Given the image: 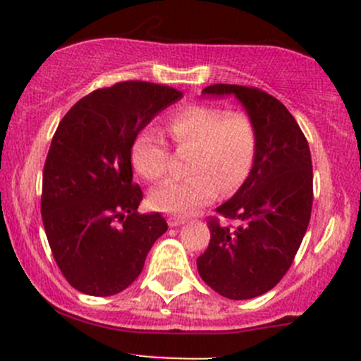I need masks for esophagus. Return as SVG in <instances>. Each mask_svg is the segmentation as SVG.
<instances>
[{
	"label": "esophagus",
	"instance_id": "obj_1",
	"mask_svg": "<svg viewBox=\"0 0 361 361\" xmlns=\"http://www.w3.org/2000/svg\"><path fill=\"white\" fill-rule=\"evenodd\" d=\"M167 221H169L171 227H178V225L185 224V221H187V218L180 216V214H171V216L167 218Z\"/></svg>",
	"mask_w": 361,
	"mask_h": 361
}]
</instances>
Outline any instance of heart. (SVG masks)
I'll return each mask as SVG.
<instances>
[{
    "instance_id": "obj_1",
    "label": "heart",
    "mask_w": 361,
    "mask_h": 361,
    "mask_svg": "<svg viewBox=\"0 0 361 361\" xmlns=\"http://www.w3.org/2000/svg\"><path fill=\"white\" fill-rule=\"evenodd\" d=\"M166 129L180 148H195L192 176L171 178L152 192L155 207L188 214L232 194L248 180L257 154V129L246 111H228L214 104H188L167 118ZM134 167L157 181L171 171V150L159 130H140L130 147Z\"/></svg>"
}]
</instances>
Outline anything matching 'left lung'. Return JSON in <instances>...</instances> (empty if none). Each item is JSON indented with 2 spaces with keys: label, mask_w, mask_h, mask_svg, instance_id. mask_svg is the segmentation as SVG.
<instances>
[{
  "label": "left lung",
  "mask_w": 361,
  "mask_h": 361,
  "mask_svg": "<svg viewBox=\"0 0 361 361\" xmlns=\"http://www.w3.org/2000/svg\"><path fill=\"white\" fill-rule=\"evenodd\" d=\"M204 94H234L257 129L248 180L216 207L238 221L207 218L209 246L197 258L202 281L224 297L246 300L274 288L288 272L312 209V162L307 140L281 101L257 87L214 83Z\"/></svg>",
  "instance_id": "1"
}]
</instances>
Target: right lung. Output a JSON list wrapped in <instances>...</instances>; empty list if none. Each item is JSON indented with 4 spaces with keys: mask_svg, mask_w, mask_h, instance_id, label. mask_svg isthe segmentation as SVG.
<instances>
[{
    "mask_svg": "<svg viewBox=\"0 0 361 361\" xmlns=\"http://www.w3.org/2000/svg\"><path fill=\"white\" fill-rule=\"evenodd\" d=\"M181 90L129 80L87 94L61 120L42 187V220L57 267L73 288L94 297L126 290L167 231L160 213L140 214L130 147Z\"/></svg>",
    "mask_w": 361,
    "mask_h": 361,
    "instance_id": "add662e5",
    "label": "right lung"
}]
</instances>
